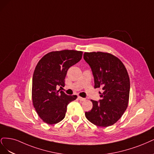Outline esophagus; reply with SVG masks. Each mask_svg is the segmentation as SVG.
Returning <instances> with one entry per match:
<instances>
[{
    "instance_id": "obj_1",
    "label": "esophagus",
    "mask_w": 154,
    "mask_h": 154,
    "mask_svg": "<svg viewBox=\"0 0 154 154\" xmlns=\"http://www.w3.org/2000/svg\"><path fill=\"white\" fill-rule=\"evenodd\" d=\"M78 99H79V100H81V101H85L86 100V98L81 97H78Z\"/></svg>"
}]
</instances>
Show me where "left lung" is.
Listing matches in <instances>:
<instances>
[{
  "instance_id": "left-lung-1",
  "label": "left lung",
  "mask_w": 154,
  "mask_h": 154,
  "mask_svg": "<svg viewBox=\"0 0 154 154\" xmlns=\"http://www.w3.org/2000/svg\"><path fill=\"white\" fill-rule=\"evenodd\" d=\"M84 59L91 69L95 88L103 90L100 100H91L92 109L85 112L86 117L97 126H111L128 106L130 80L127 71L120 59L109 53L85 52Z\"/></svg>"
}]
</instances>
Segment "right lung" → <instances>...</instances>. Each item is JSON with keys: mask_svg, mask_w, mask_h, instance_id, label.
I'll return each mask as SVG.
<instances>
[{"mask_svg": "<svg viewBox=\"0 0 154 154\" xmlns=\"http://www.w3.org/2000/svg\"><path fill=\"white\" fill-rule=\"evenodd\" d=\"M82 56L81 51L51 52L37 64L32 77V102L39 116L47 124L63 120L68 103L77 98V95L59 92L57 87L64 86L69 68L80 61Z\"/></svg>", "mask_w": 154, "mask_h": 154, "instance_id": "add662e5", "label": "right lung"}]
</instances>
